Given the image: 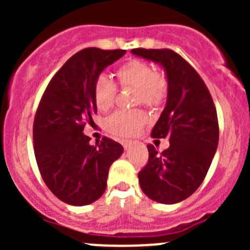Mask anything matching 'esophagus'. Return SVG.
I'll use <instances>...</instances> for the list:
<instances>
[{
	"label": "esophagus",
	"mask_w": 250,
	"mask_h": 250,
	"mask_svg": "<svg viewBox=\"0 0 250 250\" xmlns=\"http://www.w3.org/2000/svg\"><path fill=\"white\" fill-rule=\"evenodd\" d=\"M122 145H123V147H125V150H129V148L132 147L133 143L130 140H125V141H122Z\"/></svg>",
	"instance_id": "esophagus-1"
}]
</instances>
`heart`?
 I'll use <instances>...</instances> for the list:
<instances>
[{
    "instance_id": "obj_1",
    "label": "heart",
    "mask_w": 250,
    "mask_h": 250,
    "mask_svg": "<svg viewBox=\"0 0 250 250\" xmlns=\"http://www.w3.org/2000/svg\"><path fill=\"white\" fill-rule=\"evenodd\" d=\"M121 87L135 88V103H143L148 107H156L165 102L167 97L168 83L162 74L155 67L140 59H130L121 65L116 71ZM117 87L115 82L105 74L95 77L93 83V98L97 107L102 111L109 110L115 103ZM146 123L144 111L120 110L107 117V130L113 135L122 138L133 137Z\"/></svg>"
}]
</instances>
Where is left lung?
<instances>
[{
	"label": "left lung",
	"mask_w": 250,
	"mask_h": 250,
	"mask_svg": "<svg viewBox=\"0 0 250 250\" xmlns=\"http://www.w3.org/2000/svg\"><path fill=\"white\" fill-rule=\"evenodd\" d=\"M132 53L162 65L168 80L167 104L151 137L168 138L170 145L158 153L148 144V161L138 174L140 188L156 202H181L200 188L215 155V105L197 71L178 53L167 48H135Z\"/></svg>",
	"instance_id": "obj_1"
}]
</instances>
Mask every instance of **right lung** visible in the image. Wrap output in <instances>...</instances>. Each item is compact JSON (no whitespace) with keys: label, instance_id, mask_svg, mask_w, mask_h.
<instances>
[{"label":"right lung","instance_id":"right-lung-1","mask_svg":"<svg viewBox=\"0 0 250 250\" xmlns=\"http://www.w3.org/2000/svg\"><path fill=\"white\" fill-rule=\"evenodd\" d=\"M125 53L95 47L77 52L53 76L37 107L34 150L40 173L53 195L71 206L102 197L111 165L123 152L121 144L106 137L90 145L83 129L97 113L95 77Z\"/></svg>","mask_w":250,"mask_h":250}]
</instances>
